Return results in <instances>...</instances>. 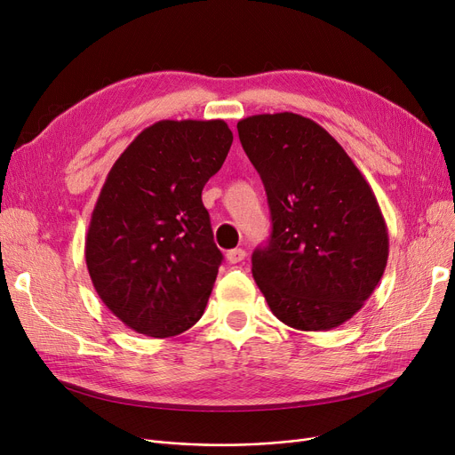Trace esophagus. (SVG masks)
I'll use <instances>...</instances> for the list:
<instances>
[{
    "label": "esophagus",
    "instance_id": "1",
    "mask_svg": "<svg viewBox=\"0 0 455 455\" xmlns=\"http://www.w3.org/2000/svg\"><path fill=\"white\" fill-rule=\"evenodd\" d=\"M247 256V252L243 249H232L227 252V259L230 264H237V261H242Z\"/></svg>",
    "mask_w": 455,
    "mask_h": 455
}]
</instances>
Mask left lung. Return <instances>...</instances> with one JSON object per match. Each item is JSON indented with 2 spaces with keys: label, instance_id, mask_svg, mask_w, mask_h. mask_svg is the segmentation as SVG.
Wrapping results in <instances>:
<instances>
[{
  "label": "left lung",
  "instance_id": "left-lung-1",
  "mask_svg": "<svg viewBox=\"0 0 455 455\" xmlns=\"http://www.w3.org/2000/svg\"><path fill=\"white\" fill-rule=\"evenodd\" d=\"M237 134L271 210V240L252 254L271 312L302 331L347 323L387 266L389 234L372 188L338 140L300 114L249 116Z\"/></svg>",
  "mask_w": 455,
  "mask_h": 455
}]
</instances>
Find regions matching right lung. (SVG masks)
Wrapping results in <instances>:
<instances>
[{
	"label": "right lung",
	"instance_id": "right-lung-1",
	"mask_svg": "<svg viewBox=\"0 0 455 455\" xmlns=\"http://www.w3.org/2000/svg\"><path fill=\"white\" fill-rule=\"evenodd\" d=\"M232 138L223 119H162L107 175L86 234V267L105 306L143 336H179L204 312L223 254L201 194Z\"/></svg>",
	"mask_w": 455,
	"mask_h": 455
}]
</instances>
